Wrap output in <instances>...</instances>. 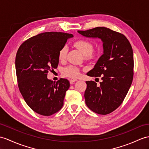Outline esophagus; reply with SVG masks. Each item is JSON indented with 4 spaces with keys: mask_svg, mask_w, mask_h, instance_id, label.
<instances>
[{
    "mask_svg": "<svg viewBox=\"0 0 149 149\" xmlns=\"http://www.w3.org/2000/svg\"><path fill=\"white\" fill-rule=\"evenodd\" d=\"M77 81H78V79H77V78H71V79H70V81L71 84H72V83H73L74 82Z\"/></svg>",
    "mask_w": 149,
    "mask_h": 149,
    "instance_id": "obj_1",
    "label": "esophagus"
}]
</instances>
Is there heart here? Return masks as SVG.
<instances>
[{
	"mask_svg": "<svg viewBox=\"0 0 149 149\" xmlns=\"http://www.w3.org/2000/svg\"><path fill=\"white\" fill-rule=\"evenodd\" d=\"M74 46L80 50L81 52L84 56L89 57L92 56V52L93 50V44L92 42L85 39H80L75 41L74 43ZM67 52V47L63 46L58 53V58L60 61H63L66 58ZM63 74L65 77L76 78L79 74V69L76 66L70 65L63 70Z\"/></svg>",
	"mask_w": 149,
	"mask_h": 149,
	"instance_id": "heart-1",
	"label": "heart"
}]
</instances>
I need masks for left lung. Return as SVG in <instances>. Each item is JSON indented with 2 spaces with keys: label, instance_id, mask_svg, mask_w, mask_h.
Instances as JSON below:
<instances>
[{
  "label": "left lung",
  "instance_id": "obj_1",
  "mask_svg": "<svg viewBox=\"0 0 149 149\" xmlns=\"http://www.w3.org/2000/svg\"><path fill=\"white\" fill-rule=\"evenodd\" d=\"M78 32L86 37L99 38L103 43V54L86 74L89 77H101L102 81L99 86L93 81H86L84 97L90 110L99 114H108L122 104L132 83V45L124 35L106 27Z\"/></svg>",
  "mask_w": 149,
  "mask_h": 149
}]
</instances>
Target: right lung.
I'll return each instance as SVG.
<instances>
[{
  "mask_svg": "<svg viewBox=\"0 0 149 149\" xmlns=\"http://www.w3.org/2000/svg\"><path fill=\"white\" fill-rule=\"evenodd\" d=\"M72 37L63 32L42 33L26 40L17 50L18 87L28 106L39 114L52 115L63 106L70 82L64 78L53 81L47 79V74L57 68L59 50Z\"/></svg>",
  "mask_w": 149,
  "mask_h": 149,
  "instance_id": "add662e5",
  "label": "right lung"
}]
</instances>
